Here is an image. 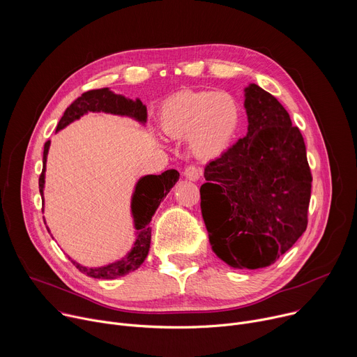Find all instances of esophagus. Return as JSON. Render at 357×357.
Returning <instances> with one entry per match:
<instances>
[{
	"label": "esophagus",
	"instance_id": "1",
	"mask_svg": "<svg viewBox=\"0 0 357 357\" xmlns=\"http://www.w3.org/2000/svg\"><path fill=\"white\" fill-rule=\"evenodd\" d=\"M183 175H185L186 179L196 182V181H199V178L202 176V169L197 168V167H195V165H189L188 168H185Z\"/></svg>",
	"mask_w": 357,
	"mask_h": 357
}]
</instances>
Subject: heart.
Instances as JSON below:
<instances>
[{"instance_id": "heart-1", "label": "heart", "mask_w": 357, "mask_h": 357, "mask_svg": "<svg viewBox=\"0 0 357 357\" xmlns=\"http://www.w3.org/2000/svg\"><path fill=\"white\" fill-rule=\"evenodd\" d=\"M241 121L238 101L226 91H179L160 109V127L171 138L188 139L199 158L227 149Z\"/></svg>"}]
</instances>
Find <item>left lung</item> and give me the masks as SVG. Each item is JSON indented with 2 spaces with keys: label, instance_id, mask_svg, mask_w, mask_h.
Here are the masks:
<instances>
[{
  "label": "left lung",
  "instance_id": "8db88e82",
  "mask_svg": "<svg viewBox=\"0 0 357 357\" xmlns=\"http://www.w3.org/2000/svg\"><path fill=\"white\" fill-rule=\"evenodd\" d=\"M248 127L205 168L200 209L209 241L227 266H271L307 230L312 175L298 127L257 84L244 89Z\"/></svg>",
  "mask_w": 357,
  "mask_h": 357
}]
</instances>
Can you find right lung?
Returning a JSON list of instances; mask_svg holds the SVG:
<instances>
[{
  "label": "right lung",
  "mask_w": 357,
  "mask_h": 357,
  "mask_svg": "<svg viewBox=\"0 0 357 357\" xmlns=\"http://www.w3.org/2000/svg\"><path fill=\"white\" fill-rule=\"evenodd\" d=\"M93 113H109L116 116H126L137 120L141 124L146 123V107L142 105L139 98L131 100L121 94L113 93L109 87L97 89L83 93L77 97L73 103L66 109L63 117L61 119L56 131H61L75 120H79L82 116ZM50 141L45 142L43 146V168L39 176V192L43 199L45 188V171H46V158ZM179 179V172L176 169H168L161 175H145L138 179L134 193L131 196V215L134 219L135 229V241L131 250L126 256L114 263L101 266V267H86L75 260L72 263L83 274L98 278V280H114L117 277L127 275L128 273L137 270L148 256L151 244V227L149 222L155 211L161 205L164 197L174 188ZM49 231V227H47Z\"/></svg>",
  "instance_id": "obj_1"
}]
</instances>
